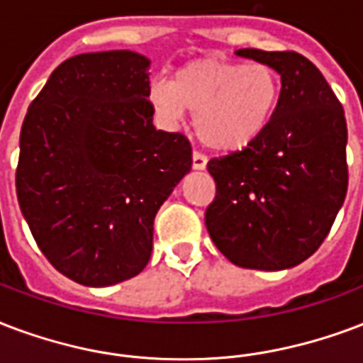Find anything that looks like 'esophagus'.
Returning <instances> with one entry per match:
<instances>
[{
  "label": "esophagus",
  "mask_w": 363,
  "mask_h": 363,
  "mask_svg": "<svg viewBox=\"0 0 363 363\" xmlns=\"http://www.w3.org/2000/svg\"><path fill=\"white\" fill-rule=\"evenodd\" d=\"M206 165H207V157L201 154V152L198 150H194L192 154V167L194 169H206Z\"/></svg>",
  "instance_id": "obj_1"
}]
</instances>
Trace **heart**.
Returning a JSON list of instances; mask_svg holds the SVG:
<instances>
[{"mask_svg": "<svg viewBox=\"0 0 363 363\" xmlns=\"http://www.w3.org/2000/svg\"><path fill=\"white\" fill-rule=\"evenodd\" d=\"M280 95L278 74L267 65L203 57L181 66L173 82L156 79L148 99L156 114L179 123L196 112L198 137L217 150H242L268 125Z\"/></svg>", "mask_w": 363, "mask_h": 363, "instance_id": "b5f03b06", "label": "heart"}]
</instances>
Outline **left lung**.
Returning a JSON list of instances; mask_svg holds the SVG:
<instances>
[{"label": "left lung", "mask_w": 363, "mask_h": 363, "mask_svg": "<svg viewBox=\"0 0 363 363\" xmlns=\"http://www.w3.org/2000/svg\"><path fill=\"white\" fill-rule=\"evenodd\" d=\"M236 55L278 72L280 99L251 145L207 162L217 192L206 209V226L218 251L238 267L284 270L322 245L345 201V110L303 55L262 49Z\"/></svg>", "instance_id": "left-lung-1"}]
</instances>
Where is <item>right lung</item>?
Instances as JSON below:
<instances>
[{"mask_svg": "<svg viewBox=\"0 0 363 363\" xmlns=\"http://www.w3.org/2000/svg\"><path fill=\"white\" fill-rule=\"evenodd\" d=\"M148 65L133 51L76 55L22 123L18 206L47 261L82 286L143 272L157 209L192 167L190 140L152 125Z\"/></svg>", "mask_w": 363, "mask_h": 363, "instance_id": "add662e5", "label": "right lung"}]
</instances>
